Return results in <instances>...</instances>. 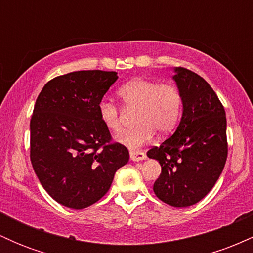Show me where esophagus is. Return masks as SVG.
<instances>
[{"mask_svg": "<svg viewBox=\"0 0 253 253\" xmlns=\"http://www.w3.org/2000/svg\"><path fill=\"white\" fill-rule=\"evenodd\" d=\"M129 156H130V159H132L133 162L143 161V159L146 158V155H145L143 151L132 150V151H129Z\"/></svg>", "mask_w": 253, "mask_h": 253, "instance_id": "34e87169", "label": "esophagus"}]
</instances>
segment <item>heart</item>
<instances>
[{
  "label": "heart",
  "instance_id": "heart-1",
  "mask_svg": "<svg viewBox=\"0 0 253 253\" xmlns=\"http://www.w3.org/2000/svg\"><path fill=\"white\" fill-rule=\"evenodd\" d=\"M118 96L126 109H135V126L119 136L129 149H138L152 139L155 133L167 135L176 128L182 113V95L171 83H159L149 78H134L118 90ZM98 117L113 133L123 130L121 113L115 103L102 101Z\"/></svg>",
  "mask_w": 253,
  "mask_h": 253
}]
</instances>
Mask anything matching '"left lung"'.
I'll return each mask as SVG.
<instances>
[{
    "mask_svg": "<svg viewBox=\"0 0 253 253\" xmlns=\"http://www.w3.org/2000/svg\"><path fill=\"white\" fill-rule=\"evenodd\" d=\"M175 71L183 100L181 123L172 135L147 151V157L162 167L153 184L156 196L172 207H188L210 193L225 167L226 113L201 76L182 66Z\"/></svg>",
    "mask_w": 253,
    "mask_h": 253,
    "instance_id": "1",
    "label": "left lung"
}]
</instances>
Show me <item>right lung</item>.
I'll return each mask as SVG.
<instances>
[{
	"mask_svg": "<svg viewBox=\"0 0 253 253\" xmlns=\"http://www.w3.org/2000/svg\"><path fill=\"white\" fill-rule=\"evenodd\" d=\"M117 80L115 71L62 75L45 84L34 104L32 165L43 189L65 207L97 202L128 162L127 147L113 141L98 117V104Z\"/></svg>",
	"mask_w": 253,
	"mask_h": 253,
	"instance_id": "obj_1",
	"label": "right lung"
}]
</instances>
